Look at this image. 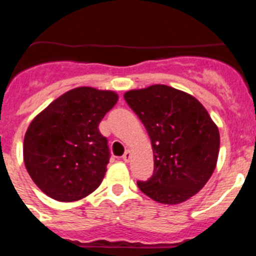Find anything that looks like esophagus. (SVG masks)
<instances>
[{
	"instance_id": "34e87169",
	"label": "esophagus",
	"mask_w": 256,
	"mask_h": 256,
	"mask_svg": "<svg viewBox=\"0 0 256 256\" xmlns=\"http://www.w3.org/2000/svg\"><path fill=\"white\" fill-rule=\"evenodd\" d=\"M122 159H123L126 162H130V150H126V152H124V155L122 156Z\"/></svg>"
}]
</instances>
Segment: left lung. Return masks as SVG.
I'll return each mask as SVG.
<instances>
[{"instance_id":"8db88e82","label":"left lung","mask_w":256,"mask_h":256,"mask_svg":"<svg viewBox=\"0 0 256 256\" xmlns=\"http://www.w3.org/2000/svg\"><path fill=\"white\" fill-rule=\"evenodd\" d=\"M124 100L150 136L154 174L137 186L162 204H180L212 177L219 154V130L195 97L164 84L133 90Z\"/></svg>"}]
</instances>
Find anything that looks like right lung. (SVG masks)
I'll use <instances>...</instances> for the list:
<instances>
[{
  "label": "right lung",
  "instance_id": "right-lung-1",
  "mask_svg": "<svg viewBox=\"0 0 256 256\" xmlns=\"http://www.w3.org/2000/svg\"><path fill=\"white\" fill-rule=\"evenodd\" d=\"M118 94L78 87L50 104L24 137V162L33 182L58 201H76L100 186L110 159L98 130Z\"/></svg>",
  "mask_w": 256,
  "mask_h": 256
}]
</instances>
